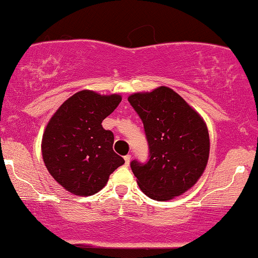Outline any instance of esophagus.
<instances>
[{"label":"esophagus","instance_id":"esophagus-1","mask_svg":"<svg viewBox=\"0 0 258 258\" xmlns=\"http://www.w3.org/2000/svg\"><path fill=\"white\" fill-rule=\"evenodd\" d=\"M123 159H125V164H126V166H128L130 162H131V155H126V156L123 157Z\"/></svg>","mask_w":258,"mask_h":258}]
</instances>
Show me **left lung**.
Listing matches in <instances>:
<instances>
[{
    "instance_id": "8db88e82",
    "label": "left lung",
    "mask_w": 258,
    "mask_h": 258,
    "mask_svg": "<svg viewBox=\"0 0 258 258\" xmlns=\"http://www.w3.org/2000/svg\"><path fill=\"white\" fill-rule=\"evenodd\" d=\"M143 121L149 144L145 163L131 168L141 190L155 201H168L197 182L209 159V133L200 114L166 86L128 97Z\"/></svg>"
}]
</instances>
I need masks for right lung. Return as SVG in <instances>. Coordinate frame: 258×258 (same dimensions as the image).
<instances>
[{
	"label": "right lung",
	"mask_w": 258,
	"mask_h": 258,
	"mask_svg": "<svg viewBox=\"0 0 258 258\" xmlns=\"http://www.w3.org/2000/svg\"><path fill=\"white\" fill-rule=\"evenodd\" d=\"M121 102L120 95L83 90L64 101L49 120L42 139L46 169L67 191L91 196L125 160L114 153V135L102 127Z\"/></svg>",
	"instance_id": "obj_1"
}]
</instances>
